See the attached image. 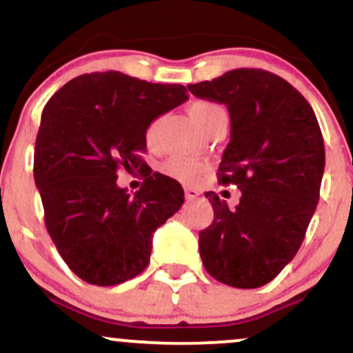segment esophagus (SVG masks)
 <instances>
[{"instance_id":"1","label":"esophagus","mask_w":353,"mask_h":353,"mask_svg":"<svg viewBox=\"0 0 353 353\" xmlns=\"http://www.w3.org/2000/svg\"><path fill=\"white\" fill-rule=\"evenodd\" d=\"M197 196H199V190H196L192 188H185V199L194 201V199H197Z\"/></svg>"}]
</instances>
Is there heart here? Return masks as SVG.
<instances>
[{
	"mask_svg": "<svg viewBox=\"0 0 353 353\" xmlns=\"http://www.w3.org/2000/svg\"><path fill=\"white\" fill-rule=\"evenodd\" d=\"M189 114L194 119V123L199 125L201 129H208L209 125H212L222 114H225L224 108L219 106L216 103H210V101H196L189 106ZM159 124L161 121L156 119L145 129V143L148 145H154L157 139V132H159ZM208 165L202 161H194L188 159V157H169L168 161L163 164V171L168 174L172 179L182 182V184L192 185L201 179V176L204 174Z\"/></svg>",
	"mask_w": 353,
	"mask_h": 353,
	"instance_id": "1",
	"label": "heart"
}]
</instances>
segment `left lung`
I'll list each match as a JSON object with an SVG mask.
<instances>
[{
	"instance_id": "1",
	"label": "left lung",
	"mask_w": 353,
	"mask_h": 353,
	"mask_svg": "<svg viewBox=\"0 0 353 353\" xmlns=\"http://www.w3.org/2000/svg\"><path fill=\"white\" fill-rule=\"evenodd\" d=\"M201 99L225 104L230 141L219 182L236 184V209L208 192L214 221L199 232L209 275L237 289H257L297 254L320 196L325 148L314 109L281 76L241 68L189 84Z\"/></svg>"
}]
</instances>
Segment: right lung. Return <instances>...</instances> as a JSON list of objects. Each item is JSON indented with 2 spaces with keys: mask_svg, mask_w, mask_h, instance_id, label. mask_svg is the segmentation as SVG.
<instances>
[{
  "mask_svg": "<svg viewBox=\"0 0 353 353\" xmlns=\"http://www.w3.org/2000/svg\"><path fill=\"white\" fill-rule=\"evenodd\" d=\"M181 84H154L119 71L81 74L43 109L34 145V182L44 224L68 267L92 285L139 275L152 234L184 202L177 181L151 174L145 129L188 99ZM121 167L139 168L134 196L115 184Z\"/></svg>",
  "mask_w": 353,
  "mask_h": 353,
  "instance_id": "obj_1",
  "label": "right lung"
}]
</instances>
